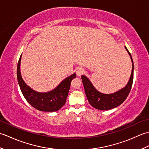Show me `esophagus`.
I'll return each instance as SVG.
<instances>
[{
    "mask_svg": "<svg viewBox=\"0 0 149 149\" xmlns=\"http://www.w3.org/2000/svg\"><path fill=\"white\" fill-rule=\"evenodd\" d=\"M84 72V69L82 67H78L76 69V74H77V76H80V75H81L82 74H83Z\"/></svg>",
    "mask_w": 149,
    "mask_h": 149,
    "instance_id": "obj_1",
    "label": "esophagus"
}]
</instances>
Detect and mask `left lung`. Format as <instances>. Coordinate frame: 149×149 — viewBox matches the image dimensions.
Instances as JSON below:
<instances>
[{
  "mask_svg": "<svg viewBox=\"0 0 149 149\" xmlns=\"http://www.w3.org/2000/svg\"><path fill=\"white\" fill-rule=\"evenodd\" d=\"M125 48L131 57L132 63V68L128 83L122 89L111 94L102 93L95 88L91 81L88 79V78L85 75L81 76L85 93H86L88 102L90 104V105L95 108L99 110H109L115 108L124 102L129 95V93H130L132 82H133L134 64L130 52H129L127 47H125Z\"/></svg>",
  "mask_w": 149,
  "mask_h": 149,
  "instance_id": "left-lung-1",
  "label": "left lung"
}]
</instances>
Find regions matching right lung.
Returning <instances> with one entry per match:
<instances>
[{
  "label": "right lung",
  "mask_w": 149,
  "mask_h": 149,
  "mask_svg": "<svg viewBox=\"0 0 149 149\" xmlns=\"http://www.w3.org/2000/svg\"><path fill=\"white\" fill-rule=\"evenodd\" d=\"M21 57L17 65V79L22 94L26 100L34 108L45 112H54L58 111L65 105L71 81L76 77L74 73L61 82L53 90L46 93H40L33 90L24 81L20 74Z\"/></svg>",
  "instance_id": "obj_1"
}]
</instances>
